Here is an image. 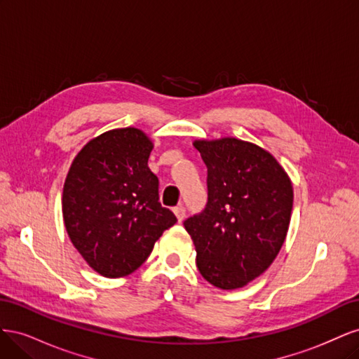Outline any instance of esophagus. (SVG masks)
Here are the masks:
<instances>
[{"label":"esophagus","instance_id":"obj_1","mask_svg":"<svg viewBox=\"0 0 359 359\" xmlns=\"http://www.w3.org/2000/svg\"><path fill=\"white\" fill-rule=\"evenodd\" d=\"M173 212H175L178 222H182V220H184V217H186V208H184L182 205L175 206V208H173Z\"/></svg>","mask_w":359,"mask_h":359}]
</instances>
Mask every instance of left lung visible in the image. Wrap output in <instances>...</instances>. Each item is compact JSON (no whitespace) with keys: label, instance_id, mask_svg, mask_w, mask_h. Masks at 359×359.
Listing matches in <instances>:
<instances>
[{"label":"left lung","instance_id":"8db88e82","mask_svg":"<svg viewBox=\"0 0 359 359\" xmlns=\"http://www.w3.org/2000/svg\"><path fill=\"white\" fill-rule=\"evenodd\" d=\"M208 168V203L184 222L202 277L240 289L274 262L292 214V181L276 157L236 137L194 140Z\"/></svg>","mask_w":359,"mask_h":359}]
</instances>
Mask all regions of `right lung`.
Masks as SVG:
<instances>
[{
    "mask_svg": "<svg viewBox=\"0 0 359 359\" xmlns=\"http://www.w3.org/2000/svg\"><path fill=\"white\" fill-rule=\"evenodd\" d=\"M154 145L135 127L91 139L69 169L62 219L70 241L95 273L132 274L177 217L158 202V178L148 168Z\"/></svg>",
    "mask_w": 359,
    "mask_h": 359,
    "instance_id": "obj_1",
    "label": "right lung"
}]
</instances>
